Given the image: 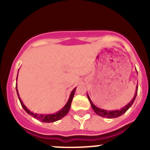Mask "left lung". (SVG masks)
I'll use <instances>...</instances> for the list:
<instances>
[{
  "instance_id": "8db88e82",
  "label": "left lung",
  "mask_w": 150,
  "mask_h": 150,
  "mask_svg": "<svg viewBox=\"0 0 150 150\" xmlns=\"http://www.w3.org/2000/svg\"><path fill=\"white\" fill-rule=\"evenodd\" d=\"M136 70H137V69H136ZM137 91H138V85H137V88H136L135 95H134V98L131 99V102H130L128 104H126L125 107H122V109H120V110H103V109L99 108V107H96V106L93 104V102H91V100L90 99V96H88V94H87V96L89 102H90L91 105L92 109H93V111L95 112V113H96L98 115L103 117H107V118H115V117H119V116L122 115V114H124V113H125V112H126L127 110L131 107V105H132L133 103H134V102L135 101L136 97H137Z\"/></svg>"
}]
</instances>
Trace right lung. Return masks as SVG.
Here are the masks:
<instances>
[{"label":"right lung","mask_w":150,"mask_h":150,"mask_svg":"<svg viewBox=\"0 0 150 150\" xmlns=\"http://www.w3.org/2000/svg\"><path fill=\"white\" fill-rule=\"evenodd\" d=\"M18 72H19V71H18ZM17 77H18V74H17ZM16 80H17V78H16ZM16 93H17V95H18V98H19V102H20V103H21V105H22V107H23L24 110L27 112V113H28L29 115H30L31 116H33L34 118L37 119V120H40L41 122H55V121H57V120H60V119H62V117H64V116L67 114L68 112H69V109H70L71 103H72V99H73V97H74V94H75V90H76V88H75L72 91V92H71L70 96H69V99H68L67 102V104L64 106V107H63L62 110H60L59 111H58L57 112L54 113V114H48V115H43V114L39 115V114H36V113H33V112L30 111V110L28 109V107H27L24 104L23 102H22V99H21V98H20V96H19V92H18V90H17V86H16Z\"/></svg>","instance_id":"obj_1"}]
</instances>
